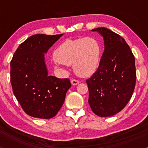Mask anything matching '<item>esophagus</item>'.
Returning <instances> with one entry per match:
<instances>
[{
  "mask_svg": "<svg viewBox=\"0 0 148 148\" xmlns=\"http://www.w3.org/2000/svg\"><path fill=\"white\" fill-rule=\"evenodd\" d=\"M71 83L72 85H77L78 84H79V82L78 80H76V79H71Z\"/></svg>",
  "mask_w": 148,
  "mask_h": 148,
  "instance_id": "1",
  "label": "esophagus"
}]
</instances>
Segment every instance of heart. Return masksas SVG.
<instances>
[{
  "instance_id": "heart-1",
  "label": "heart",
  "mask_w": 148,
  "mask_h": 148,
  "mask_svg": "<svg viewBox=\"0 0 148 148\" xmlns=\"http://www.w3.org/2000/svg\"><path fill=\"white\" fill-rule=\"evenodd\" d=\"M101 45L93 37L68 39L54 51L56 66L73 65L74 72L81 77H88L95 72L101 56Z\"/></svg>"
}]
</instances>
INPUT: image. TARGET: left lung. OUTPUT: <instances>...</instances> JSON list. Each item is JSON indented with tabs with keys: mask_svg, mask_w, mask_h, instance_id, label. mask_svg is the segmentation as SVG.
<instances>
[{
	"mask_svg": "<svg viewBox=\"0 0 148 148\" xmlns=\"http://www.w3.org/2000/svg\"><path fill=\"white\" fill-rule=\"evenodd\" d=\"M104 38L99 65L86 80L91 109L99 117L120 112L132 97L136 82L135 56L122 36L104 27L92 29Z\"/></svg>",
	"mask_w": 148,
	"mask_h": 148,
	"instance_id": "1",
	"label": "left lung"
}]
</instances>
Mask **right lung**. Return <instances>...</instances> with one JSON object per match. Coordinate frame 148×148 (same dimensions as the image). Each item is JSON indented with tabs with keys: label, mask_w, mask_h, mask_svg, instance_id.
<instances>
[{
	"label": "right lung",
	"mask_w": 148,
	"mask_h": 148,
	"mask_svg": "<svg viewBox=\"0 0 148 148\" xmlns=\"http://www.w3.org/2000/svg\"><path fill=\"white\" fill-rule=\"evenodd\" d=\"M63 34H35L21 44L10 62V82L23 111L34 117H53L71 84L69 79L49 76L44 53Z\"/></svg>",
	"instance_id": "1"
}]
</instances>
